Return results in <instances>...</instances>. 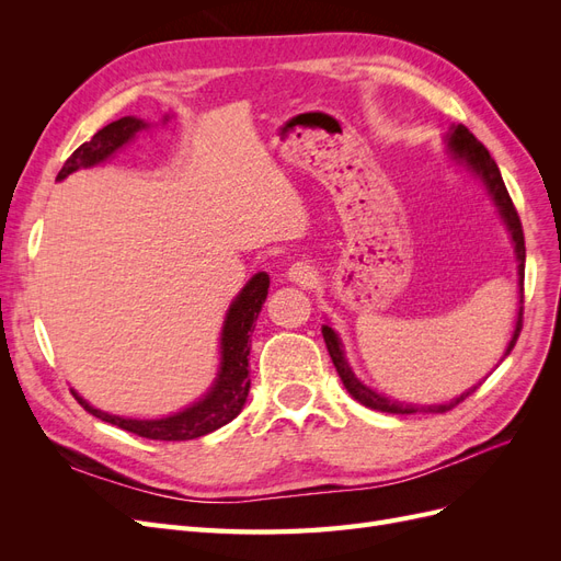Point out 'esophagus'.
Returning <instances> with one entry per match:
<instances>
[{
  "label": "esophagus",
  "mask_w": 561,
  "mask_h": 561,
  "mask_svg": "<svg viewBox=\"0 0 561 561\" xmlns=\"http://www.w3.org/2000/svg\"><path fill=\"white\" fill-rule=\"evenodd\" d=\"M313 276H316V271L307 262H297L287 268V278H290L293 283H299V285H309L313 280Z\"/></svg>",
  "instance_id": "obj_1"
}]
</instances>
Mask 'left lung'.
<instances>
[{
    "label": "left lung",
    "instance_id": "8db88e82",
    "mask_svg": "<svg viewBox=\"0 0 561 561\" xmlns=\"http://www.w3.org/2000/svg\"><path fill=\"white\" fill-rule=\"evenodd\" d=\"M449 149H451L454 159L466 163L468 171H472L474 175H478V178L484 182L486 192L491 194V198H494L496 208H499V215L503 217V222H505L507 231H511L513 243H515V254H517V262H519V264H517V271H519V313H517V322H515V332H513L511 344H507V348H505V353H503V358H505V355H511V351H513L515 344H517V336H519V332H522V316H524V307H522V304H524V260H526V250H524L522 222H519V215H517V210H515V206H513V198H511V194H507V190H505V182H503V178H501V171H499L496 161L491 159L486 147H484L478 138H474V135H472L463 124H458V126L451 128ZM322 339H325L328 351H330V358H332V363H334V367H336V375L342 377V381H344L348 393H351L355 400H358L360 404L369 407V410H377V412H386V414H416V412H423V414H445V412L454 410V407H456L458 402H463L468 396H472L474 390H478L480 383H482V381H480L478 386L468 388L466 393H461V396L449 400V402H445V404H410V402H398V400H390V398L377 393V390H371L369 386H365L358 377L353 375V369H351L348 363H346V355H344L342 342H339L336 332H334L330 325H322ZM503 358H501V360H503Z\"/></svg>",
    "mask_w": 561,
    "mask_h": 561
}]
</instances>
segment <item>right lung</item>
Returning a JSON list of instances; mask_svg holds the SVG:
<instances>
[{"label":"right lung","instance_id":"obj_1","mask_svg":"<svg viewBox=\"0 0 561 561\" xmlns=\"http://www.w3.org/2000/svg\"><path fill=\"white\" fill-rule=\"evenodd\" d=\"M145 128L147 124L135 116H124L118 118V122H112L105 128H100L89 142H83L79 149L72 151V157L65 161L56 180H65L70 173L79 171V168H91L100 161L110 159L118 147H124L128 140L135 138V133H140ZM266 295H268V276L264 271H260V274H254L248 280L241 295L231 301L229 313L225 318V328H222V346H219L222 348V363H219V371L213 388L208 390V396H203L198 402L186 407L184 412H178L165 419H124V416H114V414L95 410V407H91L72 390L75 400L89 414L147 439L182 443V439H194L222 428L225 423H229L231 419L241 414L248 398V390H250V379H248L250 344L248 342Z\"/></svg>","mask_w":561,"mask_h":561}]
</instances>
